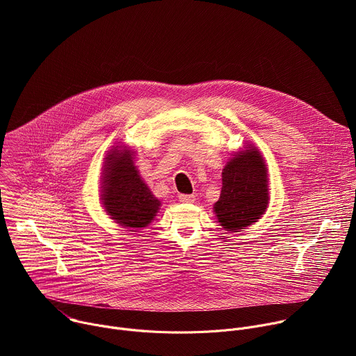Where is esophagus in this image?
<instances>
[{
    "mask_svg": "<svg viewBox=\"0 0 356 356\" xmlns=\"http://www.w3.org/2000/svg\"><path fill=\"white\" fill-rule=\"evenodd\" d=\"M179 200L181 202H194L195 201V197L193 194H180L179 195Z\"/></svg>",
    "mask_w": 356,
    "mask_h": 356,
    "instance_id": "1",
    "label": "esophagus"
}]
</instances>
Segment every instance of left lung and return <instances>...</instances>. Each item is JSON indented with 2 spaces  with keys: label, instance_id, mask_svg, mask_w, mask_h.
<instances>
[{
  "label": "left lung",
  "instance_id": "left-lung-1",
  "mask_svg": "<svg viewBox=\"0 0 356 356\" xmlns=\"http://www.w3.org/2000/svg\"><path fill=\"white\" fill-rule=\"evenodd\" d=\"M268 168L252 145L231 158L222 169V188L214 213L221 227L236 232L257 222L269 204Z\"/></svg>",
  "mask_w": 356,
  "mask_h": 356
}]
</instances>
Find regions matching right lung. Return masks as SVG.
Here are the masks:
<instances>
[{
  "mask_svg": "<svg viewBox=\"0 0 356 356\" xmlns=\"http://www.w3.org/2000/svg\"><path fill=\"white\" fill-rule=\"evenodd\" d=\"M103 207L121 227L139 229L149 225L159 211L161 201L140 179L134 163V150L115 146L104 163Z\"/></svg>",
  "mask_w": 356,
  "mask_h": 356,
  "instance_id": "right-lung-1",
  "label": "right lung"
}]
</instances>
